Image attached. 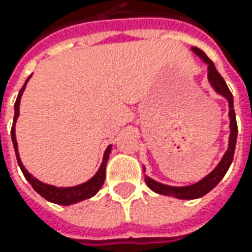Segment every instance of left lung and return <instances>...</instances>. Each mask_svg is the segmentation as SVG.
I'll use <instances>...</instances> for the list:
<instances>
[{
    "instance_id": "left-lung-1",
    "label": "left lung",
    "mask_w": 252,
    "mask_h": 252,
    "mask_svg": "<svg viewBox=\"0 0 252 252\" xmlns=\"http://www.w3.org/2000/svg\"><path fill=\"white\" fill-rule=\"evenodd\" d=\"M192 52L199 56L205 63L208 64V80L210 85L213 87V90L218 92L219 95L224 96L228 102V118H230V136H228V147L227 151L224 153L223 158L220 160L216 168L213 169L210 174H208L205 178L198 181L196 184L192 185H187V187H171V185H165L154 181L150 177H144V181L147 184V187L154 190L156 193L160 195H165V196H172L177 199H198L202 198L203 195L209 193L212 189L218 185L221 181V178L226 175L228 167L233 162V157H234V150H236V141H237V122H236V113H234V105H233V94L228 90L227 84L223 80V77L219 74L216 70L213 62L209 59L206 54L203 53L198 47H190ZM146 171V168H143Z\"/></svg>"
}]
</instances>
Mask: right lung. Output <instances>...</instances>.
Masks as SVG:
<instances>
[{"instance_id": "right-lung-1", "label": "right lung", "mask_w": 252, "mask_h": 252, "mask_svg": "<svg viewBox=\"0 0 252 252\" xmlns=\"http://www.w3.org/2000/svg\"><path fill=\"white\" fill-rule=\"evenodd\" d=\"M31 77H28L26 83L24 84V87L21 88V91L18 94V98H16V102H15V116H14V123H12V129H11V137H12V143H14V149L15 154H16V160H18V165L19 168L22 169L24 172L25 178L28 179V182L32 185V188L40 195L43 196L46 200L52 202V203H57V205H64V206H68V205H73V203H78L81 200H85V199L92 198L94 195H96V192L102 188L103 185V181H105V168H106V162H108V158H109V154H111L112 146H108V149L103 153V160H102V164L98 172L92 177L90 181L84 182V184H80L77 187H68V188H57L54 185H49V184H44L42 181H39L37 178H34L32 174L28 172V169L25 168L22 161H21V157H19V153H18V143H16V136H15V123H16V119L19 116V103H21V96L25 91V87L29 81Z\"/></svg>"}]
</instances>
